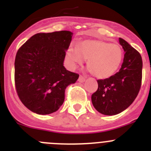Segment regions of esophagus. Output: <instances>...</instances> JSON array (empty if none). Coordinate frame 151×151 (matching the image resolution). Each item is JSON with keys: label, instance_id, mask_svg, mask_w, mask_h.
<instances>
[{"label": "esophagus", "instance_id": "esophagus-1", "mask_svg": "<svg viewBox=\"0 0 151 151\" xmlns=\"http://www.w3.org/2000/svg\"><path fill=\"white\" fill-rule=\"evenodd\" d=\"M78 81L80 82H84L85 81V78L84 76H80L79 78H78Z\"/></svg>", "mask_w": 151, "mask_h": 151}]
</instances>
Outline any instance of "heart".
<instances>
[{
  "label": "heart",
  "mask_w": 151,
  "mask_h": 151,
  "mask_svg": "<svg viewBox=\"0 0 151 151\" xmlns=\"http://www.w3.org/2000/svg\"><path fill=\"white\" fill-rule=\"evenodd\" d=\"M66 57L73 67L88 60L87 66L92 75L98 78L111 76L120 66L123 52L119 45L103 40H85L79 45H71Z\"/></svg>",
  "instance_id": "heart-1"
}]
</instances>
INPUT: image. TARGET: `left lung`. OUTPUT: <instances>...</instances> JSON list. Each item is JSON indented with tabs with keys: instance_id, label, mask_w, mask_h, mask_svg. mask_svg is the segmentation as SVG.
<instances>
[{
	"instance_id": "8db88e82",
	"label": "left lung",
	"mask_w": 151,
	"mask_h": 151,
	"mask_svg": "<svg viewBox=\"0 0 151 151\" xmlns=\"http://www.w3.org/2000/svg\"><path fill=\"white\" fill-rule=\"evenodd\" d=\"M119 43L125 51L119 71L110 78L97 80L98 88L91 95L93 106L104 115H116L127 109L141 89V54L122 38H119Z\"/></svg>"
}]
</instances>
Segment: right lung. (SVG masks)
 <instances>
[{
	"label": "right lung",
	"instance_id": "obj_1",
	"mask_svg": "<svg viewBox=\"0 0 151 151\" xmlns=\"http://www.w3.org/2000/svg\"><path fill=\"white\" fill-rule=\"evenodd\" d=\"M72 35L69 31L38 33L19 48L14 63L16 91L31 111L47 115L58 110L66 88L78 78V73L63 66Z\"/></svg>",
	"mask_w": 151,
	"mask_h": 151
}]
</instances>
